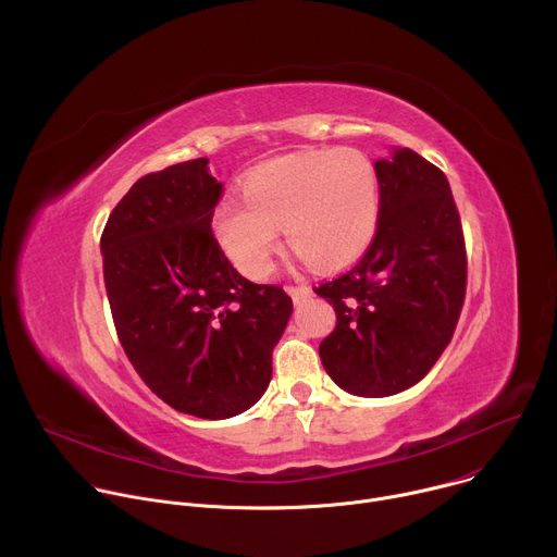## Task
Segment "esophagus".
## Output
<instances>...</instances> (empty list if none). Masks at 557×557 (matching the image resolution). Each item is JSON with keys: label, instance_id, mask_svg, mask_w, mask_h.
I'll return each mask as SVG.
<instances>
[{"label": "esophagus", "instance_id": "1", "mask_svg": "<svg viewBox=\"0 0 557 557\" xmlns=\"http://www.w3.org/2000/svg\"><path fill=\"white\" fill-rule=\"evenodd\" d=\"M286 290H288V295L293 297L295 304H304L306 299L312 297V290L308 286H288Z\"/></svg>", "mask_w": 557, "mask_h": 557}]
</instances>
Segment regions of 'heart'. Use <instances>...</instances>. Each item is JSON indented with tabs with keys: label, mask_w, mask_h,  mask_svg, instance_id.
Returning <instances> with one entry per match:
<instances>
[{
	"label": "heart",
	"mask_w": 557,
	"mask_h": 557,
	"mask_svg": "<svg viewBox=\"0 0 557 557\" xmlns=\"http://www.w3.org/2000/svg\"><path fill=\"white\" fill-rule=\"evenodd\" d=\"M381 218L374 163L352 147L306 149L258 165L245 196H224L211 228L226 258L247 277L271 271L280 226L314 271H339L372 245Z\"/></svg>",
	"instance_id": "b5f03b06"
}]
</instances>
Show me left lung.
Returning <instances> with one entry per match:
<instances>
[{"label": "left lung", "mask_w": 557, "mask_h": 557, "mask_svg": "<svg viewBox=\"0 0 557 557\" xmlns=\"http://www.w3.org/2000/svg\"><path fill=\"white\" fill-rule=\"evenodd\" d=\"M381 218L366 256L314 288L337 312L320 344L331 379L357 396L419 383L447 348L465 301L462 226L445 174L408 147L374 163Z\"/></svg>", "instance_id": "left-lung-1"}]
</instances>
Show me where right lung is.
<instances>
[{
    "mask_svg": "<svg viewBox=\"0 0 557 557\" xmlns=\"http://www.w3.org/2000/svg\"><path fill=\"white\" fill-rule=\"evenodd\" d=\"M209 158L136 181L101 235L121 346L149 389L198 419L243 414L267 392L290 297L237 273L211 233L222 183Z\"/></svg>",
    "mask_w": 557,
    "mask_h": 557,
    "instance_id": "right-lung-1",
    "label": "right lung"
}]
</instances>
